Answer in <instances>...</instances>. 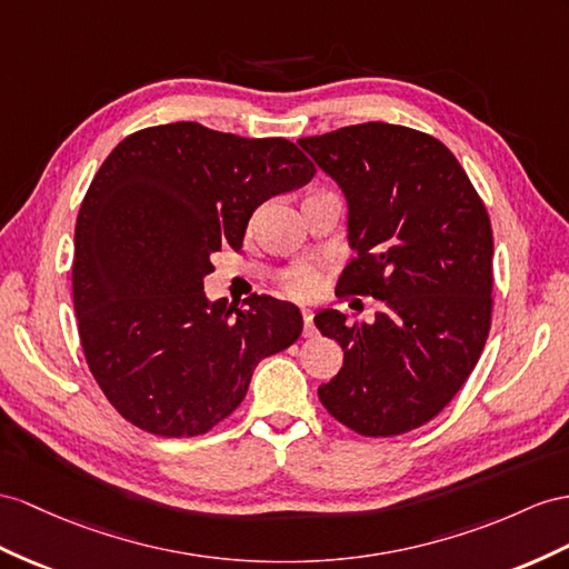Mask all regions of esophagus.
<instances>
[{
	"mask_svg": "<svg viewBox=\"0 0 569 569\" xmlns=\"http://www.w3.org/2000/svg\"><path fill=\"white\" fill-rule=\"evenodd\" d=\"M302 325H305L302 337H305V339L315 337V325H312V312H310V310H302Z\"/></svg>",
	"mask_w": 569,
	"mask_h": 569,
	"instance_id": "1",
	"label": "esophagus"
}]
</instances>
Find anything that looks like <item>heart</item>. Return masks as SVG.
<instances>
[{"instance_id":"1","label":"heart","mask_w":569,"mask_h":569,"mask_svg":"<svg viewBox=\"0 0 569 569\" xmlns=\"http://www.w3.org/2000/svg\"><path fill=\"white\" fill-rule=\"evenodd\" d=\"M281 288L293 298H312L322 288V273L308 267H293L281 276Z\"/></svg>"}]
</instances>
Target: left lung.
<instances>
[{"label":"left lung","instance_id":"1","mask_svg":"<svg viewBox=\"0 0 569 569\" xmlns=\"http://www.w3.org/2000/svg\"><path fill=\"white\" fill-rule=\"evenodd\" d=\"M339 182L356 259L341 286L380 300L372 325L315 317L343 348L319 401L362 437L426 426L457 397L492 322V228L483 199L442 141L366 122L298 141Z\"/></svg>","mask_w":569,"mask_h":569}]
</instances>
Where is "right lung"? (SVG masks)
I'll use <instances>...</instances> for the list:
<instances>
[{"label":"right lung","mask_w":569,"mask_h":569,"mask_svg":"<svg viewBox=\"0 0 569 569\" xmlns=\"http://www.w3.org/2000/svg\"><path fill=\"white\" fill-rule=\"evenodd\" d=\"M315 172L283 137L199 122L139 129L103 160L77 216L71 290L83 358L124 420L160 437L209 432L257 362L298 341L296 305L209 302L203 276L223 244L242 247L259 203Z\"/></svg>","instance_id":"1"}]
</instances>
